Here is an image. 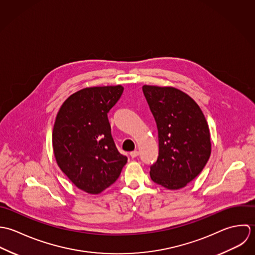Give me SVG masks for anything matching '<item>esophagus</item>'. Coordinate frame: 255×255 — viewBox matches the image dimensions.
I'll return each mask as SVG.
<instances>
[{"label": "esophagus", "instance_id": "obj_1", "mask_svg": "<svg viewBox=\"0 0 255 255\" xmlns=\"http://www.w3.org/2000/svg\"><path fill=\"white\" fill-rule=\"evenodd\" d=\"M130 155H131V157H132V158L137 157V156L139 155V152H138V151H133V152H131V153H130Z\"/></svg>", "mask_w": 255, "mask_h": 255}]
</instances>
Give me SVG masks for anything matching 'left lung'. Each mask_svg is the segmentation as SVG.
<instances>
[{
  "label": "left lung",
  "instance_id": "obj_1",
  "mask_svg": "<svg viewBox=\"0 0 255 255\" xmlns=\"http://www.w3.org/2000/svg\"><path fill=\"white\" fill-rule=\"evenodd\" d=\"M143 93L158 132L151 178L167 189H180L202 171L210 157L207 120L198 104L175 88L144 86Z\"/></svg>",
  "mask_w": 255,
  "mask_h": 255
}]
</instances>
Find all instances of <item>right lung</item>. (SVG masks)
Listing matches in <instances>:
<instances>
[{
  "instance_id": "add662e5",
  "label": "right lung",
  "mask_w": 255,
  "mask_h": 255,
  "mask_svg": "<svg viewBox=\"0 0 255 255\" xmlns=\"http://www.w3.org/2000/svg\"><path fill=\"white\" fill-rule=\"evenodd\" d=\"M123 87L83 89L62 104L53 128L52 144L61 170L81 190L99 194L119 177L127 156L118 152L107 113Z\"/></svg>"
}]
</instances>
